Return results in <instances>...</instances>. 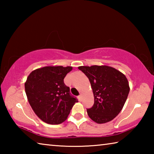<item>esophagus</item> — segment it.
<instances>
[{
    "label": "esophagus",
    "instance_id": "esophagus-1",
    "mask_svg": "<svg viewBox=\"0 0 154 154\" xmlns=\"http://www.w3.org/2000/svg\"><path fill=\"white\" fill-rule=\"evenodd\" d=\"M78 98H79V100H82V94L79 95V96H78Z\"/></svg>",
    "mask_w": 154,
    "mask_h": 154
}]
</instances>
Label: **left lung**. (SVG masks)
Wrapping results in <instances>:
<instances>
[{"instance_id":"left-lung-1","label":"left lung","mask_w":154,"mask_h":154,"mask_svg":"<svg viewBox=\"0 0 154 154\" xmlns=\"http://www.w3.org/2000/svg\"><path fill=\"white\" fill-rule=\"evenodd\" d=\"M78 69L89 79L94 97V105L87 109L88 116L98 124L111 121L121 111L128 96L127 78L108 66H82Z\"/></svg>"}]
</instances>
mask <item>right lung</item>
I'll use <instances>...</instances> for the list:
<instances>
[{"label":"right lung","instance_id":"right-lung-1","mask_svg":"<svg viewBox=\"0 0 154 154\" xmlns=\"http://www.w3.org/2000/svg\"><path fill=\"white\" fill-rule=\"evenodd\" d=\"M71 66H45L28 75L25 91L35 114L49 124H60L67 119L77 99L70 93L64 79Z\"/></svg>","mask_w":154,"mask_h":154}]
</instances>
